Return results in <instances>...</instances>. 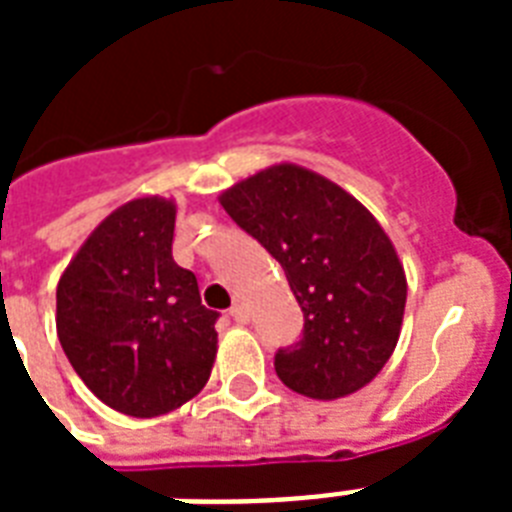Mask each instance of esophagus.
I'll list each match as a JSON object with an SVG mask.
<instances>
[{"mask_svg":"<svg viewBox=\"0 0 512 512\" xmlns=\"http://www.w3.org/2000/svg\"><path fill=\"white\" fill-rule=\"evenodd\" d=\"M231 319H233V321H239V324H247V321H249L247 305H241V303L233 305V308H231Z\"/></svg>","mask_w":512,"mask_h":512,"instance_id":"esophagus-1","label":"esophagus"}]
</instances>
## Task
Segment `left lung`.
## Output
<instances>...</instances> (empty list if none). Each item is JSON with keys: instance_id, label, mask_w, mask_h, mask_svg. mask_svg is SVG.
<instances>
[{"instance_id": "1", "label": "left lung", "mask_w": 512, "mask_h": 512, "mask_svg": "<svg viewBox=\"0 0 512 512\" xmlns=\"http://www.w3.org/2000/svg\"><path fill=\"white\" fill-rule=\"evenodd\" d=\"M220 204L279 260L303 308L300 340L273 356L279 380L321 401L372 382L396 348L406 305L404 265L372 212L295 164L241 180Z\"/></svg>"}]
</instances>
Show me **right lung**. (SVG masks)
<instances>
[{
	"label": "right lung",
	"instance_id": "obj_1",
	"mask_svg": "<svg viewBox=\"0 0 512 512\" xmlns=\"http://www.w3.org/2000/svg\"><path fill=\"white\" fill-rule=\"evenodd\" d=\"M175 204H124L90 233L58 281V337L84 385L111 409L159 417L199 393L220 313L172 260Z\"/></svg>",
	"mask_w": 512,
	"mask_h": 512
}]
</instances>
